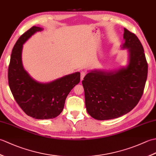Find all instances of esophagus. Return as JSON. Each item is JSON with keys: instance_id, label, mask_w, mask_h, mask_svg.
Returning <instances> with one entry per match:
<instances>
[{"instance_id": "esophagus-1", "label": "esophagus", "mask_w": 156, "mask_h": 156, "mask_svg": "<svg viewBox=\"0 0 156 156\" xmlns=\"http://www.w3.org/2000/svg\"><path fill=\"white\" fill-rule=\"evenodd\" d=\"M85 75H86V72L84 71H82L80 72V80H81V81L83 80V78L85 76Z\"/></svg>"}]
</instances>
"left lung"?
<instances>
[{
    "label": "left lung",
    "instance_id": "obj_1",
    "mask_svg": "<svg viewBox=\"0 0 156 156\" xmlns=\"http://www.w3.org/2000/svg\"><path fill=\"white\" fill-rule=\"evenodd\" d=\"M129 62L126 67L112 71L94 69L82 80L88 113L97 120L118 118L130 112L144 93L148 66L144 48L133 33L124 28Z\"/></svg>",
    "mask_w": 156,
    "mask_h": 156
}]
</instances>
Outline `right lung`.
Wrapping results in <instances>:
<instances>
[{"instance_id": "obj_1", "label": "right lung", "mask_w": 156, "mask_h": 156, "mask_svg": "<svg viewBox=\"0 0 156 156\" xmlns=\"http://www.w3.org/2000/svg\"><path fill=\"white\" fill-rule=\"evenodd\" d=\"M43 29L34 26L16 41L12 50L8 70L9 85L16 102L22 110L37 119H53L61 113L66 98L80 80V73L75 72L48 83L33 79L22 64L23 44Z\"/></svg>"}]
</instances>
